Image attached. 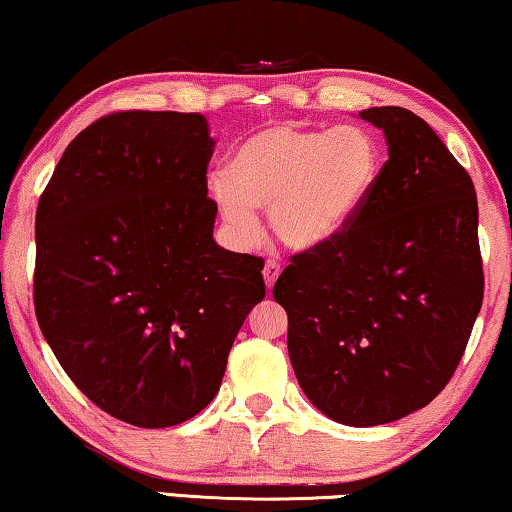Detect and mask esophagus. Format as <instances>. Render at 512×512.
<instances>
[{
  "label": "esophagus",
  "instance_id": "1",
  "mask_svg": "<svg viewBox=\"0 0 512 512\" xmlns=\"http://www.w3.org/2000/svg\"><path fill=\"white\" fill-rule=\"evenodd\" d=\"M264 282H266V289H273V285H276V280L280 276V264L276 262V259H269V262L264 264Z\"/></svg>",
  "mask_w": 512,
  "mask_h": 512
}]
</instances>
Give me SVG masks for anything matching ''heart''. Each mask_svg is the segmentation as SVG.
Returning a JSON list of instances; mask_svg holds the SVG:
<instances>
[{"label":"heart","instance_id":"b5f03b06","mask_svg":"<svg viewBox=\"0 0 512 512\" xmlns=\"http://www.w3.org/2000/svg\"><path fill=\"white\" fill-rule=\"evenodd\" d=\"M379 137L363 126L269 124L248 135L209 179V193L234 232L255 234L268 209L278 241L294 253L331 246L368 207L384 177Z\"/></svg>","mask_w":512,"mask_h":512}]
</instances>
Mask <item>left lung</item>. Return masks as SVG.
I'll return each instance as SVG.
<instances>
[{
	"mask_svg": "<svg viewBox=\"0 0 512 512\" xmlns=\"http://www.w3.org/2000/svg\"><path fill=\"white\" fill-rule=\"evenodd\" d=\"M386 135L384 177L331 246L273 285L308 400L352 427L398 421L451 381L483 305L474 181L414 112H358Z\"/></svg>",
	"mask_w": 512,
	"mask_h": 512,
	"instance_id": "1",
	"label": "left lung"
}]
</instances>
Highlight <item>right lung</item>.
<instances>
[{
	"instance_id": "right-lung-1",
	"label": "right lung",
	"mask_w": 512,
	"mask_h": 512,
	"mask_svg": "<svg viewBox=\"0 0 512 512\" xmlns=\"http://www.w3.org/2000/svg\"><path fill=\"white\" fill-rule=\"evenodd\" d=\"M197 112H114L68 144L36 209L34 308L87 398L135 427L216 398L264 259L213 241V154Z\"/></svg>"
}]
</instances>
